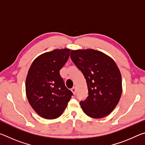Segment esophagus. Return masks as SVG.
<instances>
[{"label":"esophagus","instance_id":"1","mask_svg":"<svg viewBox=\"0 0 145 145\" xmlns=\"http://www.w3.org/2000/svg\"><path fill=\"white\" fill-rule=\"evenodd\" d=\"M71 91H72V93H73V95H75L76 94V88L74 87V88H73L72 89H71Z\"/></svg>","mask_w":145,"mask_h":145}]
</instances>
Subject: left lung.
Masks as SVG:
<instances>
[{"label": "left lung", "instance_id": "1", "mask_svg": "<svg viewBox=\"0 0 145 145\" xmlns=\"http://www.w3.org/2000/svg\"><path fill=\"white\" fill-rule=\"evenodd\" d=\"M70 57L86 80L89 95L80 102L82 111L93 118L107 116L118 104L122 93L121 75L116 63L93 49L72 50Z\"/></svg>", "mask_w": 145, "mask_h": 145}]
</instances>
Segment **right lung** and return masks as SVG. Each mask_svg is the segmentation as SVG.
Here are the masks:
<instances>
[{
  "label": "right lung",
  "instance_id": "right-lung-1",
  "mask_svg": "<svg viewBox=\"0 0 145 145\" xmlns=\"http://www.w3.org/2000/svg\"><path fill=\"white\" fill-rule=\"evenodd\" d=\"M70 49H55L38 56L29 68L25 92L29 104L39 116L52 120L67 107L72 92L65 86L59 70L69 58Z\"/></svg>",
  "mask_w": 145,
  "mask_h": 145
}]
</instances>
